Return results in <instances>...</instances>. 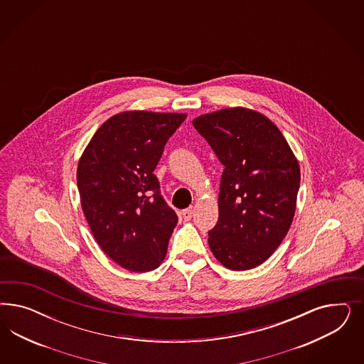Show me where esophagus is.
Instances as JSON below:
<instances>
[{
  "mask_svg": "<svg viewBox=\"0 0 364 364\" xmlns=\"http://www.w3.org/2000/svg\"><path fill=\"white\" fill-rule=\"evenodd\" d=\"M193 213H195V208H193V207H189L187 210H184L181 212V218L186 221L191 220L192 216H193Z\"/></svg>",
  "mask_w": 364,
  "mask_h": 364,
  "instance_id": "1",
  "label": "esophagus"
}]
</instances>
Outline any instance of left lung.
I'll use <instances>...</instances> for the list:
<instances>
[{
    "label": "left lung",
    "instance_id": "left-lung-1",
    "mask_svg": "<svg viewBox=\"0 0 364 364\" xmlns=\"http://www.w3.org/2000/svg\"><path fill=\"white\" fill-rule=\"evenodd\" d=\"M192 124L225 166L219 220L208 233L210 251L228 269H252L275 252L292 224L298 159L275 124L257 110L225 108L200 114Z\"/></svg>",
    "mask_w": 364,
    "mask_h": 364
}]
</instances>
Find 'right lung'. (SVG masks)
Masks as SVG:
<instances>
[{
    "label": "right lung",
    "mask_w": 364,
    "mask_h": 364,
    "mask_svg": "<svg viewBox=\"0 0 364 364\" xmlns=\"http://www.w3.org/2000/svg\"><path fill=\"white\" fill-rule=\"evenodd\" d=\"M187 113L125 110L104 122L81 154V208L100 248L132 272L163 263L176 227L154 168Z\"/></svg>",
    "instance_id": "add662e5"
}]
</instances>
